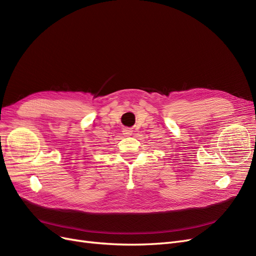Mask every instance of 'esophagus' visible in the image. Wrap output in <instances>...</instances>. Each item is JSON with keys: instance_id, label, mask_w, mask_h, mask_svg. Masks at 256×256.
<instances>
[{"instance_id": "obj_1", "label": "esophagus", "mask_w": 256, "mask_h": 256, "mask_svg": "<svg viewBox=\"0 0 256 256\" xmlns=\"http://www.w3.org/2000/svg\"><path fill=\"white\" fill-rule=\"evenodd\" d=\"M132 133H133V130H132L130 128H124V130H123V134L126 135V136L132 135Z\"/></svg>"}]
</instances>
